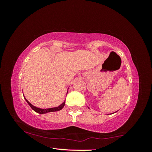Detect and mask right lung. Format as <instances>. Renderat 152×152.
Listing matches in <instances>:
<instances>
[{
  "mask_svg": "<svg viewBox=\"0 0 152 152\" xmlns=\"http://www.w3.org/2000/svg\"><path fill=\"white\" fill-rule=\"evenodd\" d=\"M25 98V97H24ZM25 101H27V102L28 104H29V106L31 107V108L35 111L36 113H39V114H44V113H50V112H55V111H58V110H60L61 109H63V107H64V105H65V102H64L62 104H60V106H58L57 107H53V108H50V109H39V108H37L35 106H33L30 103V102L27 101V100L25 99Z\"/></svg>",
  "mask_w": 152,
  "mask_h": 152,
  "instance_id": "right-lung-1",
  "label": "right lung"
}]
</instances>
